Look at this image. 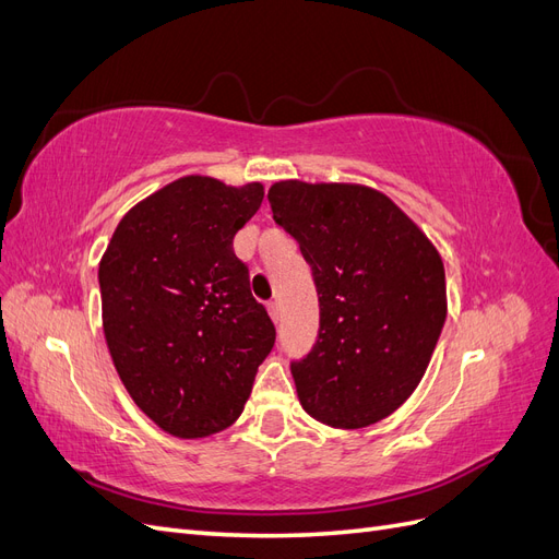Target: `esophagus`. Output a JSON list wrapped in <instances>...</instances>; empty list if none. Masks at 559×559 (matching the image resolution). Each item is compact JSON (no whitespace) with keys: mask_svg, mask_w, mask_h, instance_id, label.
Listing matches in <instances>:
<instances>
[{"mask_svg":"<svg viewBox=\"0 0 559 559\" xmlns=\"http://www.w3.org/2000/svg\"><path fill=\"white\" fill-rule=\"evenodd\" d=\"M267 314H270V319H273L275 324H277V321H280V302H277V300H270V302H267Z\"/></svg>","mask_w":559,"mask_h":559,"instance_id":"obj_1","label":"esophagus"}]
</instances>
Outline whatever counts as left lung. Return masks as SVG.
Returning <instances> with one entry per match:
<instances>
[{
  "label": "left lung",
  "instance_id": "left-lung-1",
  "mask_svg": "<svg viewBox=\"0 0 559 559\" xmlns=\"http://www.w3.org/2000/svg\"><path fill=\"white\" fill-rule=\"evenodd\" d=\"M319 294V337L292 364L310 417L359 429L392 415L425 378L445 324V267L396 202L361 183L270 186Z\"/></svg>",
  "mask_w": 559,
  "mask_h": 559
}]
</instances>
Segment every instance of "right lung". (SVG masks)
I'll use <instances>...</instances> for the list:
<instances>
[{"label":"right lung","instance_id":"right-lung-1","mask_svg":"<svg viewBox=\"0 0 559 559\" xmlns=\"http://www.w3.org/2000/svg\"><path fill=\"white\" fill-rule=\"evenodd\" d=\"M263 183L189 175L118 222L103 261L107 347L138 408L177 438L224 431L245 411L275 326L233 238Z\"/></svg>","mask_w":559,"mask_h":559}]
</instances>
